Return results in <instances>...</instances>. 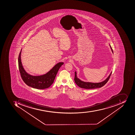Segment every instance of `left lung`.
<instances>
[{
	"label": "left lung",
	"instance_id": "1",
	"mask_svg": "<svg viewBox=\"0 0 135 135\" xmlns=\"http://www.w3.org/2000/svg\"><path fill=\"white\" fill-rule=\"evenodd\" d=\"M110 46L112 51L113 53V49L112 48L110 44ZM112 73V72H111L108 77L104 81L102 82H100V83H90V82H84V81L80 80V79H79L77 77V73H76V72L75 71V82L78 86L80 87V88H82L86 89H92L102 88V86H103L108 81L109 78L110 77Z\"/></svg>",
	"mask_w": 135,
	"mask_h": 135
}]
</instances>
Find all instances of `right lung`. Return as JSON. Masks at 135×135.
Segmentation results:
<instances>
[{
    "mask_svg": "<svg viewBox=\"0 0 135 135\" xmlns=\"http://www.w3.org/2000/svg\"><path fill=\"white\" fill-rule=\"evenodd\" d=\"M21 51L19 55L18 63L20 74L24 83L29 86L37 89H45L50 87L54 82L58 71L64 63L60 62L57 64L45 74L33 76L26 72L22 66L21 60Z\"/></svg>",
    "mask_w": 135,
    "mask_h": 135,
    "instance_id": "obj_1",
    "label": "right lung"
}]
</instances>
